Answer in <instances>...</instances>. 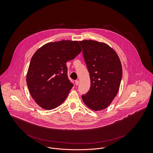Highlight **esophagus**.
Listing matches in <instances>:
<instances>
[{
	"mask_svg": "<svg viewBox=\"0 0 153 153\" xmlns=\"http://www.w3.org/2000/svg\"><path fill=\"white\" fill-rule=\"evenodd\" d=\"M75 84L76 86H78L79 85V81L78 80H76L75 81Z\"/></svg>",
	"mask_w": 153,
	"mask_h": 153,
	"instance_id": "1",
	"label": "esophagus"
}]
</instances>
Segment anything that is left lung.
<instances>
[{"label":"left lung","mask_w":153,"mask_h":153,"mask_svg":"<svg viewBox=\"0 0 153 153\" xmlns=\"http://www.w3.org/2000/svg\"><path fill=\"white\" fill-rule=\"evenodd\" d=\"M90 74L91 88L82 95L85 104L92 110L107 108L118 92L122 76L120 60L111 47L93 40L79 42Z\"/></svg>","instance_id":"left-lung-1"}]
</instances>
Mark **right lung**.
Returning a JSON list of instances; mask_svg holds the SVG:
<instances>
[{"label":"right lung","instance_id":"obj_1","mask_svg":"<svg viewBox=\"0 0 153 153\" xmlns=\"http://www.w3.org/2000/svg\"><path fill=\"white\" fill-rule=\"evenodd\" d=\"M81 51L78 41H61L48 43L34 53L27 83L32 97L42 108L54 109L65 100L74 86L66 62Z\"/></svg>","mask_w":153,"mask_h":153}]
</instances>
